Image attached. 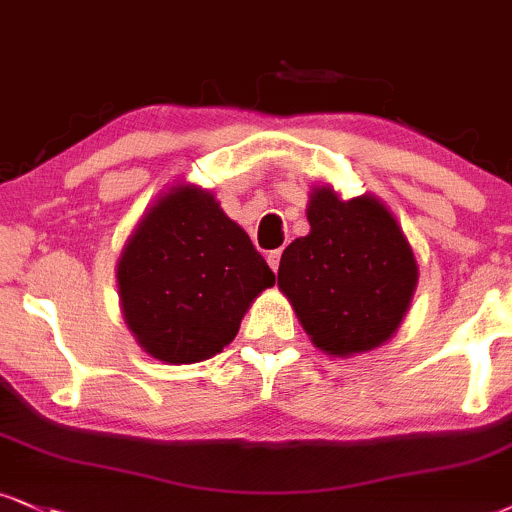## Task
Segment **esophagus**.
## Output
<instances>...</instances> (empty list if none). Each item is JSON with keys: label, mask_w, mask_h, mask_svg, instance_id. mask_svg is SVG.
Wrapping results in <instances>:
<instances>
[{"label": "esophagus", "mask_w": 512, "mask_h": 512, "mask_svg": "<svg viewBox=\"0 0 512 512\" xmlns=\"http://www.w3.org/2000/svg\"><path fill=\"white\" fill-rule=\"evenodd\" d=\"M280 258H282V251H280V249H275V251H268V256H266L268 266L273 268L275 273H277V268H280Z\"/></svg>", "instance_id": "1"}]
</instances>
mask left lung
Instances as JSON below:
<instances>
[{"label": "left lung", "mask_w": 512, "mask_h": 512, "mask_svg": "<svg viewBox=\"0 0 512 512\" xmlns=\"http://www.w3.org/2000/svg\"><path fill=\"white\" fill-rule=\"evenodd\" d=\"M306 216L311 232L285 249L277 287L320 351L377 349L399 330L418 285L406 235L372 194L344 201L332 187H318Z\"/></svg>", "instance_id": "1"}]
</instances>
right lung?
<instances>
[{"instance_id":"right-lung-1","label":"right lung","mask_w":512,"mask_h":512,"mask_svg":"<svg viewBox=\"0 0 512 512\" xmlns=\"http://www.w3.org/2000/svg\"><path fill=\"white\" fill-rule=\"evenodd\" d=\"M275 273L211 192L178 185L156 201L118 258L123 318L163 363H199L237 337Z\"/></svg>"}]
</instances>
